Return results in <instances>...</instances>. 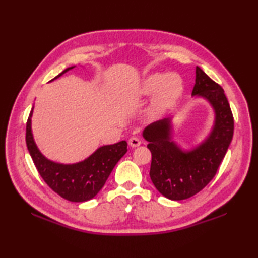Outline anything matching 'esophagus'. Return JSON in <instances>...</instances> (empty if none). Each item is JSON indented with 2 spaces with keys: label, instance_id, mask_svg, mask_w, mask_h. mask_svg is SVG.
Returning <instances> with one entry per match:
<instances>
[{
  "label": "esophagus",
  "instance_id": "34e87169",
  "mask_svg": "<svg viewBox=\"0 0 258 258\" xmlns=\"http://www.w3.org/2000/svg\"><path fill=\"white\" fill-rule=\"evenodd\" d=\"M128 144L131 147H138L141 145V140L139 138H135V136H133V138H131L128 140Z\"/></svg>",
  "mask_w": 258,
  "mask_h": 258
}]
</instances>
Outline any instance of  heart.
I'll use <instances>...</instances> for the list:
<instances>
[{
  "label": "heart",
  "instance_id": "obj_1",
  "mask_svg": "<svg viewBox=\"0 0 258 258\" xmlns=\"http://www.w3.org/2000/svg\"><path fill=\"white\" fill-rule=\"evenodd\" d=\"M184 82L176 73H152L141 81V83L133 90L134 97H146L154 94L146 116L150 119L162 117L168 112L183 95Z\"/></svg>",
  "mask_w": 258,
  "mask_h": 258
}]
</instances>
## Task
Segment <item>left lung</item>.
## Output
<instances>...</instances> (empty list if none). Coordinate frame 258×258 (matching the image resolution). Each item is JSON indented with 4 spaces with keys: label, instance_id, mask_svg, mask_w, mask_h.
<instances>
[{
    "label": "left lung",
    "instance_id": "8db88e82",
    "mask_svg": "<svg viewBox=\"0 0 258 258\" xmlns=\"http://www.w3.org/2000/svg\"><path fill=\"white\" fill-rule=\"evenodd\" d=\"M191 96L204 98L214 113L210 133L200 143L188 149L180 147L174 141L173 117L152 123L143 131L152 153V182L172 201L188 199L211 182L233 139V114L224 90L199 67Z\"/></svg>",
    "mask_w": 258,
    "mask_h": 258
}]
</instances>
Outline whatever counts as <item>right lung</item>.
<instances>
[{"mask_svg":"<svg viewBox=\"0 0 258 258\" xmlns=\"http://www.w3.org/2000/svg\"><path fill=\"white\" fill-rule=\"evenodd\" d=\"M74 68L64 70L52 81ZM33 108L26 123V146L42 178L55 193L70 202L80 203L92 200L102 189L115 165L127 152L126 141L100 146L81 162L64 164L51 161L42 154L34 141L32 132Z\"/></svg>","mask_w":258,"mask_h":258,"instance_id":"right-lung-1","label":"right lung"}]
</instances>
